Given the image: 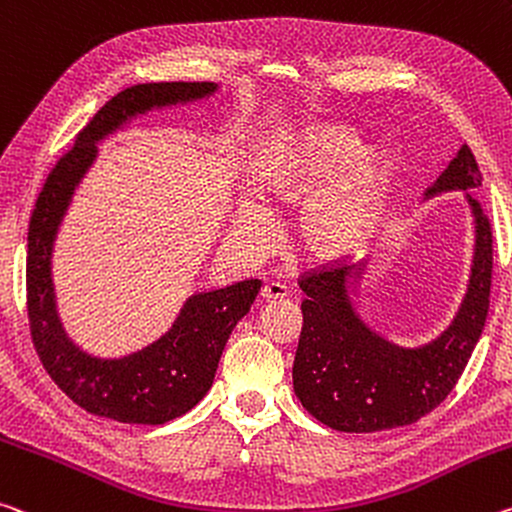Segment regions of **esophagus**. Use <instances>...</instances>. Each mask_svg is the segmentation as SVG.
I'll return each mask as SVG.
<instances>
[{
	"label": "esophagus",
	"mask_w": 512,
	"mask_h": 512,
	"mask_svg": "<svg viewBox=\"0 0 512 512\" xmlns=\"http://www.w3.org/2000/svg\"><path fill=\"white\" fill-rule=\"evenodd\" d=\"M262 300H282L289 296V291L285 285H280V282H269V285L262 287Z\"/></svg>",
	"instance_id": "obj_1"
}]
</instances>
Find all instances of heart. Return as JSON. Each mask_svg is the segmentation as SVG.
Segmentation results:
<instances>
[{
	"mask_svg": "<svg viewBox=\"0 0 512 512\" xmlns=\"http://www.w3.org/2000/svg\"><path fill=\"white\" fill-rule=\"evenodd\" d=\"M360 148L358 136L337 125H307L273 143L253 175L257 198L269 209L305 201L298 218L300 246L310 257L335 262L358 253L383 214L392 159ZM271 216L262 205L243 202L234 227L255 246L271 241Z\"/></svg>",
	"mask_w": 512,
	"mask_h": 512,
	"instance_id": "b5f03b06",
	"label": "heart"
}]
</instances>
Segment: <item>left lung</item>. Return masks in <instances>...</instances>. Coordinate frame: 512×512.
I'll return each instance as SVG.
<instances>
[{
    "instance_id": "obj_1",
    "label": "left lung",
    "mask_w": 512,
    "mask_h": 512,
    "mask_svg": "<svg viewBox=\"0 0 512 512\" xmlns=\"http://www.w3.org/2000/svg\"><path fill=\"white\" fill-rule=\"evenodd\" d=\"M483 177L472 150L462 145L426 191H465L474 216V259L467 294L440 337L424 346L389 342L355 310L364 266L312 271L298 282L305 300L294 360V392L303 408L335 431L376 433L415 424L437 408L465 371L488 319L492 285V230L469 189Z\"/></svg>"
}]
</instances>
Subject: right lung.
Returning <instances> with one entry per match:
<instances>
[{
	"label": "right lung",
	"mask_w": 512,
	"mask_h": 512,
	"mask_svg": "<svg viewBox=\"0 0 512 512\" xmlns=\"http://www.w3.org/2000/svg\"><path fill=\"white\" fill-rule=\"evenodd\" d=\"M218 91L212 81H159L120 91L81 129L75 148L47 177L29 223L27 310L31 339L45 371L79 408L123 424L159 426L182 417L214 383L223 348L262 289L243 280L186 298L157 342L123 358L86 353L63 328L52 280V250L72 196L97 159V143L152 109L175 107Z\"/></svg>",
	"instance_id": "add662e5"
}]
</instances>
